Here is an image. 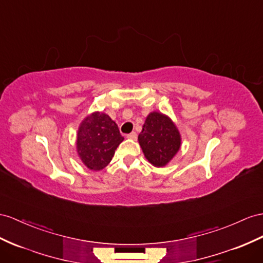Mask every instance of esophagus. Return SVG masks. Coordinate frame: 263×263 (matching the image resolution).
Segmentation results:
<instances>
[{"instance_id": "esophagus-1", "label": "esophagus", "mask_w": 263, "mask_h": 263, "mask_svg": "<svg viewBox=\"0 0 263 263\" xmlns=\"http://www.w3.org/2000/svg\"><path fill=\"white\" fill-rule=\"evenodd\" d=\"M126 138L127 139H132V140H136L137 138H138V134H137V132H131V133H129V134H127V136H126Z\"/></svg>"}]
</instances>
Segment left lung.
<instances>
[{"label":"left lung","instance_id":"1","mask_svg":"<svg viewBox=\"0 0 263 263\" xmlns=\"http://www.w3.org/2000/svg\"><path fill=\"white\" fill-rule=\"evenodd\" d=\"M138 139L146 160L158 167L169 163L181 146V136L176 124L159 112H151L146 117Z\"/></svg>","mask_w":263,"mask_h":263}]
</instances>
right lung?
I'll use <instances>...</instances> for the list:
<instances>
[{
	"mask_svg": "<svg viewBox=\"0 0 263 263\" xmlns=\"http://www.w3.org/2000/svg\"><path fill=\"white\" fill-rule=\"evenodd\" d=\"M124 138L117 123L102 112L87 116L79 126L77 151L90 170H102L110 163L114 152Z\"/></svg>",
	"mask_w": 263,
	"mask_h": 263,
	"instance_id": "obj_1",
	"label": "right lung"
}]
</instances>
